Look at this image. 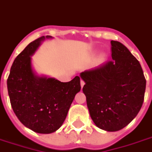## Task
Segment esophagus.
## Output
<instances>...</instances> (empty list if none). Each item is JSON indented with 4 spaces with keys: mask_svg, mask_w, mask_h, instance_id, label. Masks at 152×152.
Segmentation results:
<instances>
[{
    "mask_svg": "<svg viewBox=\"0 0 152 152\" xmlns=\"http://www.w3.org/2000/svg\"><path fill=\"white\" fill-rule=\"evenodd\" d=\"M84 85H85V81L84 80H80V86H81V88L84 87Z\"/></svg>",
    "mask_w": 152,
    "mask_h": 152,
    "instance_id": "esophagus-1",
    "label": "esophagus"
}]
</instances>
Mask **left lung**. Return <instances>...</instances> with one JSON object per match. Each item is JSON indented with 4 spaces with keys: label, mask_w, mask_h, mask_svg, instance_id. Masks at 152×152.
<instances>
[{
    "label": "left lung",
    "mask_w": 152,
    "mask_h": 152,
    "mask_svg": "<svg viewBox=\"0 0 152 152\" xmlns=\"http://www.w3.org/2000/svg\"><path fill=\"white\" fill-rule=\"evenodd\" d=\"M113 60L80 73L85 82L91 118L97 127L118 131L126 126L142 107L146 89L142 67L124 45L112 41Z\"/></svg>",
    "instance_id": "1"
}]
</instances>
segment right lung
I'll return each instance as SVG.
<instances>
[{
	"label": "right lung",
	"instance_id": "obj_1",
	"mask_svg": "<svg viewBox=\"0 0 152 152\" xmlns=\"http://www.w3.org/2000/svg\"><path fill=\"white\" fill-rule=\"evenodd\" d=\"M51 36H42L30 42L14 59L7 80L11 106L25 126L40 134L53 133L61 126L76 94L80 79L69 82L36 75L31 56L41 42Z\"/></svg>",
	"mask_w": 152,
	"mask_h": 152
}]
</instances>
